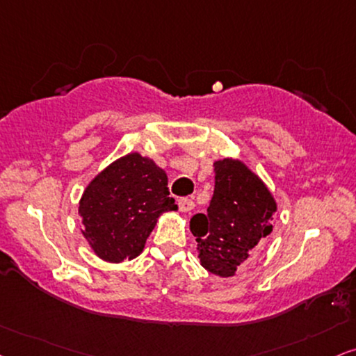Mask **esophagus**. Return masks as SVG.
I'll return each mask as SVG.
<instances>
[{
    "instance_id": "1",
    "label": "esophagus",
    "mask_w": 356,
    "mask_h": 356,
    "mask_svg": "<svg viewBox=\"0 0 356 356\" xmlns=\"http://www.w3.org/2000/svg\"><path fill=\"white\" fill-rule=\"evenodd\" d=\"M177 205H179V210L181 211H191L193 210V200L188 199V197H182V199L177 200Z\"/></svg>"
}]
</instances>
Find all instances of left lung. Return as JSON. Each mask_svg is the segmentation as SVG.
I'll return each mask as SVG.
<instances>
[{"mask_svg": "<svg viewBox=\"0 0 356 356\" xmlns=\"http://www.w3.org/2000/svg\"><path fill=\"white\" fill-rule=\"evenodd\" d=\"M213 172L215 191L207 215H193L191 232L199 243L202 266L230 277L258 254L273 232L276 202L258 175L240 161H217Z\"/></svg>", "mask_w": 356, "mask_h": 356, "instance_id": "8db88e82", "label": "left lung"}]
</instances>
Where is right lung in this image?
Segmentation results:
<instances>
[{"instance_id": "right-lung-1", "label": "right lung", "mask_w": 356, "mask_h": 356, "mask_svg": "<svg viewBox=\"0 0 356 356\" xmlns=\"http://www.w3.org/2000/svg\"><path fill=\"white\" fill-rule=\"evenodd\" d=\"M177 210L168 175L138 152L121 157L88 184L79 213L83 235L102 259L120 263L145 248L161 213Z\"/></svg>"}]
</instances>
